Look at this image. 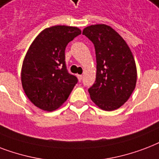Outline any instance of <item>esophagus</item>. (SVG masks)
Here are the masks:
<instances>
[{"label":"esophagus","mask_w":159,"mask_h":159,"mask_svg":"<svg viewBox=\"0 0 159 159\" xmlns=\"http://www.w3.org/2000/svg\"><path fill=\"white\" fill-rule=\"evenodd\" d=\"M77 78H78L79 81L82 80V79H83V76L81 75H77Z\"/></svg>","instance_id":"esophagus-1"}]
</instances>
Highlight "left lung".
<instances>
[{"instance_id": "8db88e82", "label": "left lung", "mask_w": 159, "mask_h": 159, "mask_svg": "<svg viewBox=\"0 0 159 159\" xmlns=\"http://www.w3.org/2000/svg\"><path fill=\"white\" fill-rule=\"evenodd\" d=\"M83 35L93 42L96 80L88 91L92 101L105 111L119 109L129 99L137 82L134 58L125 40L104 24L85 27Z\"/></svg>"}]
</instances>
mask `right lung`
Segmentation results:
<instances>
[{"label":"right lung","instance_id":"add662e5","mask_svg":"<svg viewBox=\"0 0 159 159\" xmlns=\"http://www.w3.org/2000/svg\"><path fill=\"white\" fill-rule=\"evenodd\" d=\"M80 34L77 27L51 26L42 30L30 46L22 65L21 83L28 99L39 109H58L78 82L66 69L65 50Z\"/></svg>","mask_w":159,"mask_h":159}]
</instances>
